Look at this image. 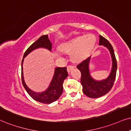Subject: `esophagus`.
Listing matches in <instances>:
<instances>
[{
  "instance_id": "34e87169",
  "label": "esophagus",
  "mask_w": 131,
  "mask_h": 131,
  "mask_svg": "<svg viewBox=\"0 0 131 131\" xmlns=\"http://www.w3.org/2000/svg\"><path fill=\"white\" fill-rule=\"evenodd\" d=\"M73 68H74V66H72V65H68V67H67V70L69 72Z\"/></svg>"
}]
</instances>
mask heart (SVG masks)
Wrapping results in <instances>:
<instances>
[{"label": "heart", "mask_w": 131, "mask_h": 131, "mask_svg": "<svg viewBox=\"0 0 131 131\" xmlns=\"http://www.w3.org/2000/svg\"><path fill=\"white\" fill-rule=\"evenodd\" d=\"M96 39L92 34L80 36L70 42L60 45L59 49L67 53H71L72 58L77 60L85 56L93 48Z\"/></svg>", "instance_id": "1"}]
</instances>
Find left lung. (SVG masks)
<instances>
[{
  "label": "left lung",
  "instance_id": "obj_1",
  "mask_svg": "<svg viewBox=\"0 0 131 131\" xmlns=\"http://www.w3.org/2000/svg\"><path fill=\"white\" fill-rule=\"evenodd\" d=\"M99 45L106 47L111 55L112 69L107 79L103 80L97 81L91 76L88 68L91 57L84 59L77 65V68L81 72V83L83 86V92L88 97L93 99L99 98L110 92L115 80L117 68L116 58L111 44L107 39L100 35Z\"/></svg>",
  "mask_w": 131,
  "mask_h": 131
}]
</instances>
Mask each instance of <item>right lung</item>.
<instances>
[{
    "instance_id": "1",
    "label": "right lung",
    "mask_w": 131,
    "mask_h": 131,
    "mask_svg": "<svg viewBox=\"0 0 131 131\" xmlns=\"http://www.w3.org/2000/svg\"><path fill=\"white\" fill-rule=\"evenodd\" d=\"M39 48H44L51 51L52 49V43L49 40L48 36L43 35L39 39H37L35 42H34L29 47L26 49L25 52L24 58L21 61V82H22L23 86L26 89L28 94L31 96L32 98L37 102L42 103L44 104H49L51 103L55 102L60 97L63 92V83L64 79L68 75L67 70V67H57L55 69V72L49 87L45 91L37 93L31 90L27 85H26L24 81V74H23V62H24V58L26 57L31 51L34 50L35 49Z\"/></svg>"
}]
</instances>
